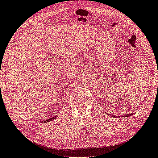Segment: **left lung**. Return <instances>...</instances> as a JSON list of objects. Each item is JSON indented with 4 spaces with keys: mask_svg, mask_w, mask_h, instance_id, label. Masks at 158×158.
I'll return each instance as SVG.
<instances>
[{
    "mask_svg": "<svg viewBox=\"0 0 158 158\" xmlns=\"http://www.w3.org/2000/svg\"><path fill=\"white\" fill-rule=\"evenodd\" d=\"M130 115H132V114H125L124 117H128V116H130Z\"/></svg>",
    "mask_w": 158,
    "mask_h": 158,
    "instance_id": "8db88e82",
    "label": "left lung"
}]
</instances>
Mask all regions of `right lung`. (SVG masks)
I'll return each mask as SVG.
<instances>
[{
    "instance_id": "right-lung-1",
    "label": "right lung",
    "mask_w": 158,
    "mask_h": 158,
    "mask_svg": "<svg viewBox=\"0 0 158 158\" xmlns=\"http://www.w3.org/2000/svg\"><path fill=\"white\" fill-rule=\"evenodd\" d=\"M56 116H54V117H52V118H49V119H47L46 121H44V123H46V122H50V121H52V120H54V119H55L56 118Z\"/></svg>"
}]
</instances>
